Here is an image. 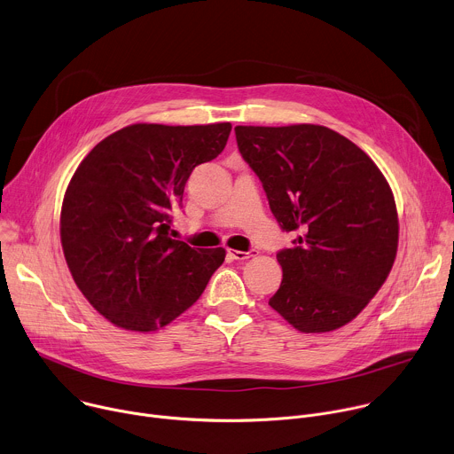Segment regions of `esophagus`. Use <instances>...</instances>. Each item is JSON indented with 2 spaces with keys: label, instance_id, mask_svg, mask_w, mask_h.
Returning <instances> with one entry per match:
<instances>
[{
  "label": "esophagus",
  "instance_id": "obj_1",
  "mask_svg": "<svg viewBox=\"0 0 454 454\" xmlns=\"http://www.w3.org/2000/svg\"><path fill=\"white\" fill-rule=\"evenodd\" d=\"M254 254V249L249 251H237V249H228V256L231 261H246V258H251Z\"/></svg>",
  "mask_w": 454,
  "mask_h": 454
}]
</instances>
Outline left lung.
Segmentation results:
<instances>
[{
  "label": "left lung",
  "instance_id": "1",
  "mask_svg": "<svg viewBox=\"0 0 454 454\" xmlns=\"http://www.w3.org/2000/svg\"><path fill=\"white\" fill-rule=\"evenodd\" d=\"M239 153L261 179L291 247L270 305L301 333L352 321L390 273L399 242L394 193L377 165L323 125H237Z\"/></svg>",
  "mask_w": 454,
  "mask_h": 454
}]
</instances>
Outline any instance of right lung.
<instances>
[{"instance_id": "right-lung-1", "label": "right lung", "mask_w": 454, "mask_h": 454, "mask_svg": "<svg viewBox=\"0 0 454 454\" xmlns=\"http://www.w3.org/2000/svg\"><path fill=\"white\" fill-rule=\"evenodd\" d=\"M231 123H135L104 138L75 170L60 242L77 287L116 327L151 333L198 301L223 247L174 239L186 179L226 147Z\"/></svg>"}]
</instances>
